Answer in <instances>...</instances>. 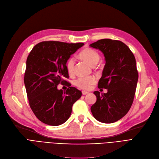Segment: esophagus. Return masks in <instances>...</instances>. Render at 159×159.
Returning a JSON list of instances; mask_svg holds the SVG:
<instances>
[{
  "label": "esophagus",
  "mask_w": 159,
  "mask_h": 159,
  "mask_svg": "<svg viewBox=\"0 0 159 159\" xmlns=\"http://www.w3.org/2000/svg\"><path fill=\"white\" fill-rule=\"evenodd\" d=\"M82 93H83V95H86V94H88V93H89V92H86V91H83V92H82Z\"/></svg>",
  "instance_id": "1"
}]
</instances>
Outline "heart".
Listing matches in <instances>:
<instances>
[{"instance_id":"heart-1","label":"heart","mask_w":159,"mask_h":159,"mask_svg":"<svg viewBox=\"0 0 159 159\" xmlns=\"http://www.w3.org/2000/svg\"><path fill=\"white\" fill-rule=\"evenodd\" d=\"M79 57L82 60L89 63L91 66H95L100 59L98 53L94 50L87 48L82 50L79 54ZM75 60L70 58L66 63L67 72L69 75L74 73ZM96 83V79L93 76H88V77L79 78L75 82L76 86L83 90H89L92 85Z\"/></svg>"}]
</instances>
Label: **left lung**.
Returning a JSON list of instances; mask_svg holds the SVG:
<instances>
[{
	"label": "left lung",
	"mask_w": 159,
	"mask_h": 159,
	"mask_svg": "<svg viewBox=\"0 0 159 159\" xmlns=\"http://www.w3.org/2000/svg\"><path fill=\"white\" fill-rule=\"evenodd\" d=\"M90 46L100 50L105 57L98 88L107 89L102 94L93 92L97 99L91 112L97 120L113 123L126 115L132 105L138 80L136 59L130 48L119 40L101 39Z\"/></svg>",
	"instance_id": "1"
}]
</instances>
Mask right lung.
Wrapping results in <instances>:
<instances>
[{
	"label": "right lung",
	"mask_w": 159,
	"mask_h": 159,
	"mask_svg": "<svg viewBox=\"0 0 159 159\" xmlns=\"http://www.w3.org/2000/svg\"><path fill=\"white\" fill-rule=\"evenodd\" d=\"M84 43L69 44L44 41L35 45L27 57L24 83L29 105L37 119L44 124L58 126L66 122L73 103L82 92L70 86L65 92L57 85L67 83L66 63Z\"/></svg>",
	"instance_id": "right-lung-1"
}]
</instances>
